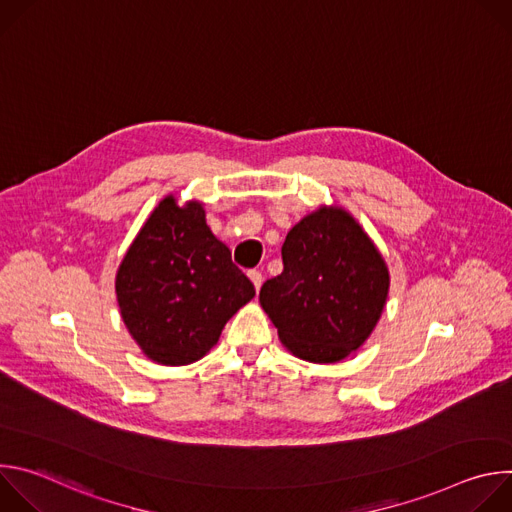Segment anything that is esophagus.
Returning a JSON list of instances; mask_svg holds the SVG:
<instances>
[{"instance_id":"obj_1","label":"esophagus","mask_w":512,"mask_h":512,"mask_svg":"<svg viewBox=\"0 0 512 512\" xmlns=\"http://www.w3.org/2000/svg\"><path fill=\"white\" fill-rule=\"evenodd\" d=\"M249 279L253 281L255 289H259L261 283H263V275H261V271H257V269H251V271H249Z\"/></svg>"}]
</instances>
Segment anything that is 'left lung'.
Here are the masks:
<instances>
[{"label": "left lung", "mask_w": 512, "mask_h": 512, "mask_svg": "<svg viewBox=\"0 0 512 512\" xmlns=\"http://www.w3.org/2000/svg\"><path fill=\"white\" fill-rule=\"evenodd\" d=\"M283 271L267 279L259 302L281 344L302 360L328 364L358 350L389 296V267L356 218L320 206L291 229Z\"/></svg>", "instance_id": "left-lung-1"}]
</instances>
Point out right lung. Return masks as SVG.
I'll list each match as a JSON object with an SVG mask.
<instances>
[{
    "instance_id": "1",
    "label": "right lung",
    "mask_w": 512,
    "mask_h": 512,
    "mask_svg": "<svg viewBox=\"0 0 512 512\" xmlns=\"http://www.w3.org/2000/svg\"><path fill=\"white\" fill-rule=\"evenodd\" d=\"M123 324L141 352L166 367L200 360L225 324L255 298L229 247L206 225L202 202L160 200L115 275Z\"/></svg>"
}]
</instances>
